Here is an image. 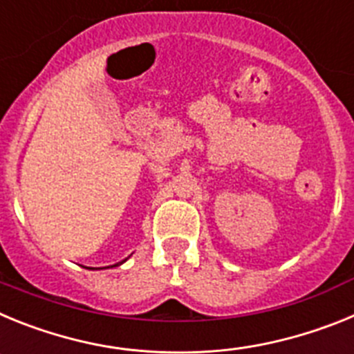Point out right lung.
<instances>
[{
    "mask_svg": "<svg viewBox=\"0 0 354 354\" xmlns=\"http://www.w3.org/2000/svg\"><path fill=\"white\" fill-rule=\"evenodd\" d=\"M120 264H122V262H120ZM115 266H118V264H115Z\"/></svg>",
    "mask_w": 354,
    "mask_h": 354,
    "instance_id": "right-lung-1",
    "label": "right lung"
}]
</instances>
